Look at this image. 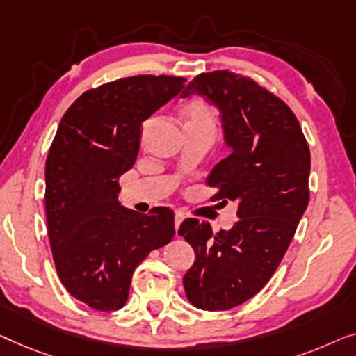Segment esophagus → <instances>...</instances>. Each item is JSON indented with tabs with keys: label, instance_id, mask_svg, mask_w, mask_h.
<instances>
[{
	"label": "esophagus",
	"instance_id": "1",
	"mask_svg": "<svg viewBox=\"0 0 356 356\" xmlns=\"http://www.w3.org/2000/svg\"><path fill=\"white\" fill-rule=\"evenodd\" d=\"M182 221H184V216L180 213H177L176 214V219H174V226H176V235H177V230H179V226L180 224H182Z\"/></svg>",
	"mask_w": 356,
	"mask_h": 356
}]
</instances>
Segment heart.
I'll return each mask as SVG.
<instances>
[{"instance_id":"obj_1","label":"heart","mask_w":356,"mask_h":356,"mask_svg":"<svg viewBox=\"0 0 356 356\" xmlns=\"http://www.w3.org/2000/svg\"><path fill=\"white\" fill-rule=\"evenodd\" d=\"M185 126L190 127H204L214 130V114L209 104L203 99H192L184 108Z\"/></svg>"}]
</instances>
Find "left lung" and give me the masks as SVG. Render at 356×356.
I'll return each mask as SVG.
<instances>
[{"label": "left lung", "mask_w": 356, "mask_h": 356, "mask_svg": "<svg viewBox=\"0 0 356 356\" xmlns=\"http://www.w3.org/2000/svg\"><path fill=\"white\" fill-rule=\"evenodd\" d=\"M200 95L221 111L230 154L207 182L222 203H237L230 230L185 219L179 235L195 250L185 273L188 302L224 312L257 295L282 261L308 207L312 168L307 138L287 104L254 80L227 71L200 74L182 98Z\"/></svg>", "instance_id": "1"}]
</instances>
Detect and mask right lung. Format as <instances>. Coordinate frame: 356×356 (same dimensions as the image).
Returning a JSON list of instances; mask_svg holds the SVG:
<instances>
[{
  "instance_id": "right-lung-1",
  "label": "right lung",
  "mask_w": 356,
  "mask_h": 356,
  "mask_svg": "<svg viewBox=\"0 0 356 356\" xmlns=\"http://www.w3.org/2000/svg\"><path fill=\"white\" fill-rule=\"evenodd\" d=\"M184 77L134 76L80 95L44 166L48 237L69 293L98 312L127 302L135 268L176 234L174 213L121 207L119 177L135 164L142 122L182 92Z\"/></svg>"
}]
</instances>
